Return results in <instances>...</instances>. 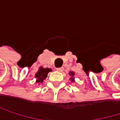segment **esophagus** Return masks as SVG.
<instances>
[{"mask_svg": "<svg viewBox=\"0 0 120 120\" xmlns=\"http://www.w3.org/2000/svg\"><path fill=\"white\" fill-rule=\"evenodd\" d=\"M63 69H64L63 67H58V68H56V70H57L58 71H60V72H62V71H63Z\"/></svg>", "mask_w": 120, "mask_h": 120, "instance_id": "esophagus-1", "label": "esophagus"}]
</instances>
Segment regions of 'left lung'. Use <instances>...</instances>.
Here are the masks:
<instances>
[{"label":"left lung","instance_id":"left-lung-1","mask_svg":"<svg viewBox=\"0 0 120 120\" xmlns=\"http://www.w3.org/2000/svg\"><path fill=\"white\" fill-rule=\"evenodd\" d=\"M74 74H75V73L73 72V71H70V72H69V75L71 76V77L70 78V80H71V82H74Z\"/></svg>","mask_w":120,"mask_h":120}]
</instances>
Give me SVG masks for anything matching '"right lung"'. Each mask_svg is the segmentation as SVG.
<instances>
[{
    "instance_id": "obj_1",
    "label": "right lung",
    "mask_w": 120,
    "mask_h": 120,
    "mask_svg": "<svg viewBox=\"0 0 120 120\" xmlns=\"http://www.w3.org/2000/svg\"><path fill=\"white\" fill-rule=\"evenodd\" d=\"M51 71H52V69L50 68H43L42 67H39L38 71L35 74V78L37 79V83H38L39 85L42 83L44 80L46 79V78L47 77L49 72H50Z\"/></svg>"
}]
</instances>
